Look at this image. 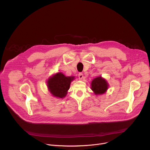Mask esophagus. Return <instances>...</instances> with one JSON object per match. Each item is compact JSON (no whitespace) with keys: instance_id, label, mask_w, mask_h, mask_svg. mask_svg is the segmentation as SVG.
<instances>
[{"instance_id":"obj_1","label":"esophagus","mask_w":150,"mask_h":150,"mask_svg":"<svg viewBox=\"0 0 150 150\" xmlns=\"http://www.w3.org/2000/svg\"><path fill=\"white\" fill-rule=\"evenodd\" d=\"M78 77H79V79H82L83 78V74L82 73H79Z\"/></svg>"}]
</instances>
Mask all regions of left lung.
Segmentation results:
<instances>
[{
	"mask_svg": "<svg viewBox=\"0 0 150 150\" xmlns=\"http://www.w3.org/2000/svg\"><path fill=\"white\" fill-rule=\"evenodd\" d=\"M108 88L107 81L102 76H98L94 78L91 84V89L96 95L102 94L105 93Z\"/></svg>",
	"mask_w": 150,
	"mask_h": 150,
	"instance_id": "obj_1",
	"label": "left lung"
}]
</instances>
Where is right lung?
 <instances>
[{"label":"right lung","mask_w":150,"mask_h":150,"mask_svg":"<svg viewBox=\"0 0 150 150\" xmlns=\"http://www.w3.org/2000/svg\"><path fill=\"white\" fill-rule=\"evenodd\" d=\"M74 78V76H66L62 72L57 73L48 79V88L53 96L63 98L67 94L71 81Z\"/></svg>","instance_id":"obj_1"}]
</instances>
